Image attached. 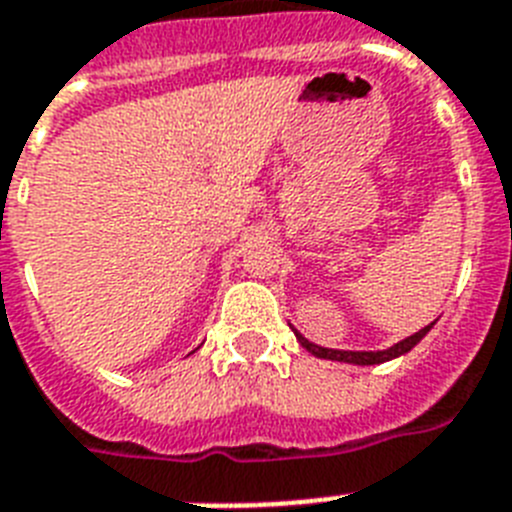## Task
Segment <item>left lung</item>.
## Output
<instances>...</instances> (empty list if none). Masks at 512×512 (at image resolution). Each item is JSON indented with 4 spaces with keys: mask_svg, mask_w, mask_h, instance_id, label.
Returning a JSON list of instances; mask_svg holds the SVG:
<instances>
[{
    "mask_svg": "<svg viewBox=\"0 0 512 512\" xmlns=\"http://www.w3.org/2000/svg\"><path fill=\"white\" fill-rule=\"evenodd\" d=\"M435 322H429L427 328H422L419 333H414V336L403 338L401 343H395V346H390V349L385 351H338V349H322V346H315V343H309L307 338L302 336V333H296V341L302 343L304 349L309 351L312 356H320V359H330V362H349V364H382V362H390V359H395V356L406 354V351H411L416 346V343L422 341L424 336L429 333V328H432Z\"/></svg>",
    "mask_w": 512,
    "mask_h": 512,
    "instance_id": "8db88e82",
    "label": "left lung"
}]
</instances>
